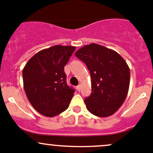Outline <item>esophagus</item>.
<instances>
[{
    "label": "esophagus",
    "instance_id": "esophagus-1",
    "mask_svg": "<svg viewBox=\"0 0 153 153\" xmlns=\"http://www.w3.org/2000/svg\"><path fill=\"white\" fill-rule=\"evenodd\" d=\"M76 90L78 91H81V85H79L76 86Z\"/></svg>",
    "mask_w": 153,
    "mask_h": 153
}]
</instances>
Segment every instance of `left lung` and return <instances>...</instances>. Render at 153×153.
I'll return each instance as SVG.
<instances>
[{
    "label": "left lung",
    "mask_w": 153,
    "mask_h": 153,
    "mask_svg": "<svg viewBox=\"0 0 153 153\" xmlns=\"http://www.w3.org/2000/svg\"><path fill=\"white\" fill-rule=\"evenodd\" d=\"M85 63L91 77V94L85 99L94 115L105 117L118 110L127 96L130 71L123 57L97 44L85 45L75 53Z\"/></svg>",
    "instance_id": "1"
}]
</instances>
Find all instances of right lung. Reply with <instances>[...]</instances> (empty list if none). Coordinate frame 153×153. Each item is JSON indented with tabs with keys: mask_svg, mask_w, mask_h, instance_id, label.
I'll use <instances>...</instances> for the list:
<instances>
[{
	"mask_svg": "<svg viewBox=\"0 0 153 153\" xmlns=\"http://www.w3.org/2000/svg\"><path fill=\"white\" fill-rule=\"evenodd\" d=\"M76 47L55 45L35 54L23 69L24 88L33 108L46 117L65 111L74 94L64 67Z\"/></svg>",
	"mask_w": 153,
	"mask_h": 153,
	"instance_id": "add662e5",
	"label": "right lung"
}]
</instances>
